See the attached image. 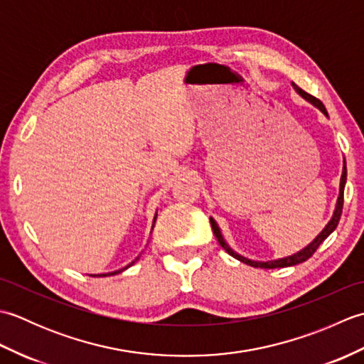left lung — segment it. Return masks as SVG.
Instances as JSON below:
<instances>
[{
  "label": "left lung",
  "mask_w": 364,
  "mask_h": 364,
  "mask_svg": "<svg viewBox=\"0 0 364 364\" xmlns=\"http://www.w3.org/2000/svg\"><path fill=\"white\" fill-rule=\"evenodd\" d=\"M292 87H294V90H296L301 98H305L306 102H310L311 105H314L316 107H318V109H321V111L328 117V112H327V109H326V106L322 105L321 100H318V98L310 95V94H306V92L301 90V89L297 86V84L292 82ZM346 180H347V167H346V161H344L343 175H341V183H339V197H338V202H336V208H335L333 218L330 219V222L327 223V227L321 231V233L318 235V237H316L310 245H306L304 250H300V252H297V253L291 255V257H286V258H282V259H274V261H252V259H249V258H244V257H241V255H239V253H236L235 250L230 249V245L225 242V239H223V236H222V233H220V228L218 227V223H215V220H214L213 218H210L211 227H213V231H214V236L218 237V241H219V244L222 245V249L225 250L228 255H231V257H233V258H236V259H239L241 262H244V264H249V266H252V267L277 269V267H288V266L300 264V262H304V261H306L308 258H311L313 253H314L316 250H318V247H319L323 241H326V239H327L331 233H333L335 228L338 227V222H339V219H341V214H343Z\"/></svg>",
  "instance_id": "obj_1"
}]
</instances>
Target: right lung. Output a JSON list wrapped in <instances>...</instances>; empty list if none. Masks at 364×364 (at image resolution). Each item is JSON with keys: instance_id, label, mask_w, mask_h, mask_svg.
Here are the masks:
<instances>
[{"instance_id": "add662e5", "label": "right lung", "mask_w": 364, "mask_h": 364, "mask_svg": "<svg viewBox=\"0 0 364 364\" xmlns=\"http://www.w3.org/2000/svg\"><path fill=\"white\" fill-rule=\"evenodd\" d=\"M154 220H156V215H154ZM131 264H134V261L131 262ZM131 264H128L127 267H123V269H120V270H115V272H109V274H102V275H103V277H106V275H115V274H120V272H123V270H125V269H128ZM102 275H100V277H102ZM92 277H97V275H92Z\"/></svg>"}]
</instances>
